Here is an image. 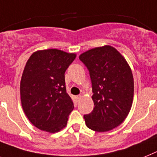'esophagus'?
<instances>
[{
  "instance_id": "esophagus-1",
  "label": "esophagus",
  "mask_w": 157,
  "mask_h": 157,
  "mask_svg": "<svg viewBox=\"0 0 157 157\" xmlns=\"http://www.w3.org/2000/svg\"><path fill=\"white\" fill-rule=\"evenodd\" d=\"M81 97H82V96H81V95H79V96H77V97H76V98H77V100H80Z\"/></svg>"
}]
</instances>
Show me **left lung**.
Segmentation results:
<instances>
[{"label":"left lung","instance_id":"1","mask_svg":"<svg viewBox=\"0 0 157 157\" xmlns=\"http://www.w3.org/2000/svg\"><path fill=\"white\" fill-rule=\"evenodd\" d=\"M90 74L94 108L84 116L87 127L108 132L119 126L130 112L134 94L132 72L127 60L114 47L89 49L79 56Z\"/></svg>","mask_w":157,"mask_h":157}]
</instances>
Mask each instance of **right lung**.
<instances>
[{"mask_svg":"<svg viewBox=\"0 0 157 157\" xmlns=\"http://www.w3.org/2000/svg\"><path fill=\"white\" fill-rule=\"evenodd\" d=\"M76 56L56 48L38 50L26 63L20 84L21 105L42 131L54 133L67 125L74 105L66 92L64 72Z\"/></svg>","mask_w":157,"mask_h":157,"instance_id":"right-lung-1","label":"right lung"}]
</instances>
